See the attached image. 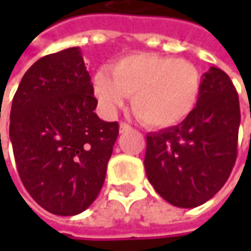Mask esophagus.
Listing matches in <instances>:
<instances>
[{
	"label": "esophagus",
	"mask_w": 251,
	"mask_h": 251,
	"mask_svg": "<svg viewBox=\"0 0 251 251\" xmlns=\"http://www.w3.org/2000/svg\"><path fill=\"white\" fill-rule=\"evenodd\" d=\"M131 130V126H128L127 123H120V132H126V131Z\"/></svg>",
	"instance_id": "34e87169"
}]
</instances>
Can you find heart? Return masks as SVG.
I'll use <instances>...</instances> for the list:
<instances>
[{
  "label": "heart",
  "mask_w": 251,
  "mask_h": 251,
  "mask_svg": "<svg viewBox=\"0 0 251 251\" xmlns=\"http://www.w3.org/2000/svg\"><path fill=\"white\" fill-rule=\"evenodd\" d=\"M93 95L113 114L131 98L132 110L150 127H172L197 104L201 75L194 64L158 54L123 57L93 76Z\"/></svg>",
  "instance_id": "heart-1"
}]
</instances>
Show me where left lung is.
<instances>
[{"mask_svg": "<svg viewBox=\"0 0 251 251\" xmlns=\"http://www.w3.org/2000/svg\"><path fill=\"white\" fill-rule=\"evenodd\" d=\"M239 126L236 89L222 70L211 67L201 76L194 110L177 126L147 135L144 165L155 191L178 208L207 202L236 162Z\"/></svg>", "mask_w": 251, "mask_h": 251, "instance_id": "obj_1", "label": "left lung"}]
</instances>
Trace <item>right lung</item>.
<instances>
[{"mask_svg": "<svg viewBox=\"0 0 251 251\" xmlns=\"http://www.w3.org/2000/svg\"><path fill=\"white\" fill-rule=\"evenodd\" d=\"M96 104L79 47L37 60L15 93L9 140L18 173L54 215L81 214L104 183L119 124L100 120Z\"/></svg>", "mask_w": 251, "mask_h": 251, "instance_id": "right-lung-1", "label": "right lung"}]
</instances>
